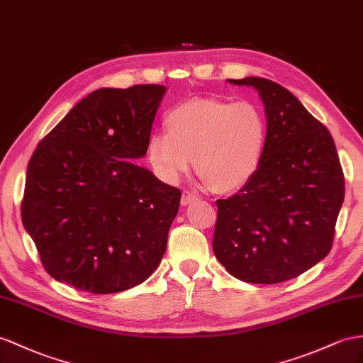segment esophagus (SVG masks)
Returning a JSON list of instances; mask_svg holds the SVG:
<instances>
[{
  "mask_svg": "<svg viewBox=\"0 0 363 363\" xmlns=\"http://www.w3.org/2000/svg\"><path fill=\"white\" fill-rule=\"evenodd\" d=\"M196 199H198L196 194H193L190 191H184L182 193V198H181V206L187 207V206H190V203H193Z\"/></svg>",
  "mask_w": 363,
  "mask_h": 363,
  "instance_id": "34e87169",
  "label": "esophagus"
}]
</instances>
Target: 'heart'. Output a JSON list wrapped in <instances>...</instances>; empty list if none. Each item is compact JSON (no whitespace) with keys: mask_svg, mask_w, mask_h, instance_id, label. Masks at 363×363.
I'll return each instance as SVG.
<instances>
[{"mask_svg":"<svg viewBox=\"0 0 363 363\" xmlns=\"http://www.w3.org/2000/svg\"><path fill=\"white\" fill-rule=\"evenodd\" d=\"M167 133L148 139V157L165 179L194 169L215 193H233L261 169L268 121L255 102L191 98L169 111Z\"/></svg>","mask_w":363,"mask_h":363,"instance_id":"heart-1","label":"heart"}]
</instances>
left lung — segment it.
<instances>
[{
	"mask_svg": "<svg viewBox=\"0 0 363 363\" xmlns=\"http://www.w3.org/2000/svg\"><path fill=\"white\" fill-rule=\"evenodd\" d=\"M228 82L257 90L268 143L255 178L216 201L213 252L240 281L279 284L330 253L345 179L328 128L291 91L265 78Z\"/></svg>",
	"mask_w": 363,
	"mask_h": 363,
	"instance_id": "8db88e82",
	"label": "left lung"
}]
</instances>
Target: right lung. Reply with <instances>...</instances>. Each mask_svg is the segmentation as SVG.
Instances as JSON below:
<instances>
[{
	"mask_svg": "<svg viewBox=\"0 0 363 363\" xmlns=\"http://www.w3.org/2000/svg\"><path fill=\"white\" fill-rule=\"evenodd\" d=\"M164 86L98 89L33 152L21 218L53 279L110 294L143 284L165 253L181 191L145 156Z\"/></svg>",
	"mask_w": 363,
	"mask_h": 363,
	"instance_id": "obj_1",
	"label": "right lung"
}]
</instances>
